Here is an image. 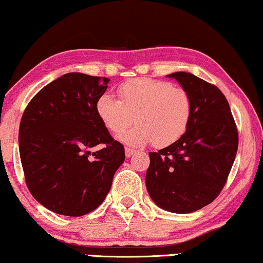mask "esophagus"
I'll return each mask as SVG.
<instances>
[{
  "label": "esophagus",
  "instance_id": "34e87169",
  "mask_svg": "<svg viewBox=\"0 0 263 263\" xmlns=\"http://www.w3.org/2000/svg\"><path fill=\"white\" fill-rule=\"evenodd\" d=\"M135 153H136L135 149H131V148H125V156H126V158L132 157Z\"/></svg>",
  "mask_w": 263,
  "mask_h": 263
}]
</instances>
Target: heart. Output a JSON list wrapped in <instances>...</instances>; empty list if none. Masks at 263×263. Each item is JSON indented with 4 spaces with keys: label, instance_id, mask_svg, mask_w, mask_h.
Listing matches in <instances>:
<instances>
[{
    "label": "heart",
    "instance_id": "b5f03b06",
    "mask_svg": "<svg viewBox=\"0 0 263 263\" xmlns=\"http://www.w3.org/2000/svg\"><path fill=\"white\" fill-rule=\"evenodd\" d=\"M119 100L103 94L96 103V112L105 127L120 135L131 125L120 140L131 147L153 142L157 148L169 147L182 137L189 127L192 103L182 88L165 81L136 78L123 83L118 90Z\"/></svg>",
    "mask_w": 263,
    "mask_h": 263
}]
</instances>
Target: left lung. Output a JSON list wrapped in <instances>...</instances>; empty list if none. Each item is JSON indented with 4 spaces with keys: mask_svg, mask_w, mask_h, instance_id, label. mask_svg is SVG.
<instances>
[{
    "mask_svg": "<svg viewBox=\"0 0 263 263\" xmlns=\"http://www.w3.org/2000/svg\"><path fill=\"white\" fill-rule=\"evenodd\" d=\"M167 77L189 93L191 119L178 142L149 152L145 186L158 207L185 214L210 204L223 190L238 151V129L216 85L186 72Z\"/></svg>",
    "mask_w": 263,
    "mask_h": 263,
    "instance_id": "8db88e82",
    "label": "left lung"
}]
</instances>
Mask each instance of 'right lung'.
Here are the masks:
<instances>
[{"instance_id": "obj_1", "label": "right lung", "mask_w": 263, "mask_h": 263, "mask_svg": "<svg viewBox=\"0 0 263 263\" xmlns=\"http://www.w3.org/2000/svg\"><path fill=\"white\" fill-rule=\"evenodd\" d=\"M109 78L66 73L41 89L24 110L20 154L27 186L47 210L81 217L103 203L125 149L96 112ZM104 144L91 154L90 148Z\"/></svg>"}]
</instances>
